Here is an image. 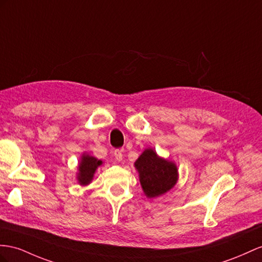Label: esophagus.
Masks as SVG:
<instances>
[{
	"label": "esophagus",
	"instance_id": "esophagus-1",
	"mask_svg": "<svg viewBox=\"0 0 262 262\" xmlns=\"http://www.w3.org/2000/svg\"><path fill=\"white\" fill-rule=\"evenodd\" d=\"M114 157H115L117 162H120L123 159V151L120 149H115L114 150Z\"/></svg>",
	"mask_w": 262,
	"mask_h": 262
}]
</instances>
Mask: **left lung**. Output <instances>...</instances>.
<instances>
[{"label": "left lung", "instance_id": "left-lung-1", "mask_svg": "<svg viewBox=\"0 0 262 262\" xmlns=\"http://www.w3.org/2000/svg\"><path fill=\"white\" fill-rule=\"evenodd\" d=\"M139 173V182L148 198L162 196L176 185L178 169L173 162L159 157L151 149H145L135 162Z\"/></svg>", "mask_w": 262, "mask_h": 262}]
</instances>
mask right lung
Instances as JSON below:
<instances>
[{
  "label": "right lung",
  "mask_w": 262,
  "mask_h": 262,
  "mask_svg": "<svg viewBox=\"0 0 262 262\" xmlns=\"http://www.w3.org/2000/svg\"><path fill=\"white\" fill-rule=\"evenodd\" d=\"M102 164H103L102 160L87 155V154H83L78 165V172H77V180L79 185L86 186L91 184L94 177V173H95L96 169Z\"/></svg>",
  "instance_id": "obj_1"
}]
</instances>
